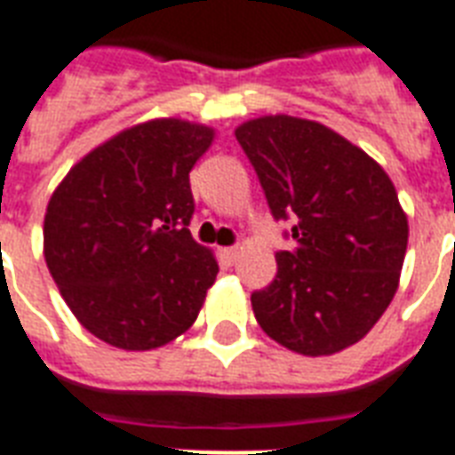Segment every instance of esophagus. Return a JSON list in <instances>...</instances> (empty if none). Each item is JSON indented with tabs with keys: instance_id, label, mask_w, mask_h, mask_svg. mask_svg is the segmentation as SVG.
Returning a JSON list of instances; mask_svg holds the SVG:
<instances>
[{
	"instance_id": "1",
	"label": "esophagus",
	"mask_w": 455,
	"mask_h": 455,
	"mask_svg": "<svg viewBox=\"0 0 455 455\" xmlns=\"http://www.w3.org/2000/svg\"><path fill=\"white\" fill-rule=\"evenodd\" d=\"M221 260L227 262V265H234L238 260V248H221Z\"/></svg>"
}]
</instances>
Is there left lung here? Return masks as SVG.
Instances as JSON below:
<instances>
[{"label": "left lung", "instance_id": "1", "mask_svg": "<svg viewBox=\"0 0 455 455\" xmlns=\"http://www.w3.org/2000/svg\"><path fill=\"white\" fill-rule=\"evenodd\" d=\"M272 217H294L296 248L251 296L260 328L282 347L328 356L371 331L398 291L407 214L376 161L331 127L291 116L238 124Z\"/></svg>", "mask_w": 455, "mask_h": 455}]
</instances>
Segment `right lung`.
<instances>
[{
	"instance_id": "1",
	"label": "right lung",
	"mask_w": 455,
	"mask_h": 455,
	"mask_svg": "<svg viewBox=\"0 0 455 455\" xmlns=\"http://www.w3.org/2000/svg\"><path fill=\"white\" fill-rule=\"evenodd\" d=\"M214 142L207 124L156 117L76 161L45 210L43 253L76 321L147 352L197 318L219 265L190 236V171Z\"/></svg>"
}]
</instances>
